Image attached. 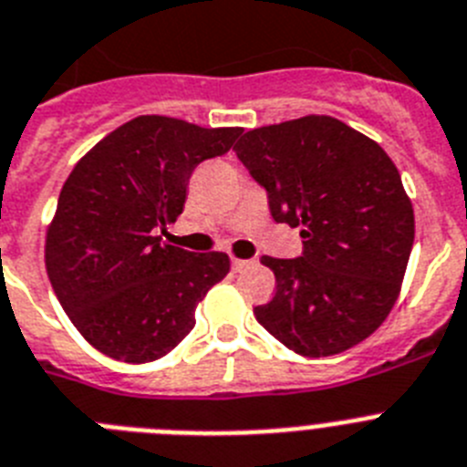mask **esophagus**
<instances>
[{
  "instance_id": "34e87169",
  "label": "esophagus",
  "mask_w": 467,
  "mask_h": 467,
  "mask_svg": "<svg viewBox=\"0 0 467 467\" xmlns=\"http://www.w3.org/2000/svg\"><path fill=\"white\" fill-rule=\"evenodd\" d=\"M254 262L253 260H231V266H234V272H245V269H250Z\"/></svg>"
}]
</instances>
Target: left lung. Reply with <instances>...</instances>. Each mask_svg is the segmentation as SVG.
I'll list each match as a JSON object with an SVG mask.
<instances>
[{"label":"left lung","mask_w":467,"mask_h":467,"mask_svg":"<svg viewBox=\"0 0 467 467\" xmlns=\"http://www.w3.org/2000/svg\"><path fill=\"white\" fill-rule=\"evenodd\" d=\"M234 150L272 217L302 236L300 257H262L276 295L254 306L257 321L302 357L366 340L397 302L416 234L389 155L330 115L250 130Z\"/></svg>","instance_id":"8db88e82"}]
</instances>
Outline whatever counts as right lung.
<instances>
[{
	"label": "right lung",
	"mask_w": 467,
	"mask_h": 467,
	"mask_svg": "<svg viewBox=\"0 0 467 467\" xmlns=\"http://www.w3.org/2000/svg\"><path fill=\"white\" fill-rule=\"evenodd\" d=\"M241 131L141 115L101 139L66 179L47 231V274L99 352L127 364L165 357L229 274L224 253L165 245L158 231L184 213L195 167L224 155Z\"/></svg>",
	"instance_id": "add662e5"
}]
</instances>
